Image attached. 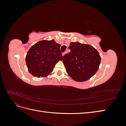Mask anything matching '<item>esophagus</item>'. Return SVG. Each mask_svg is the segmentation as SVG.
Returning <instances> with one entry per match:
<instances>
[{"label": "esophagus", "instance_id": "34e87169", "mask_svg": "<svg viewBox=\"0 0 126 126\" xmlns=\"http://www.w3.org/2000/svg\"><path fill=\"white\" fill-rule=\"evenodd\" d=\"M66 54V52H63V54H63V56H64V55H65Z\"/></svg>", "mask_w": 126, "mask_h": 126}]
</instances>
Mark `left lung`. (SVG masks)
Here are the masks:
<instances>
[{
    "label": "left lung",
    "mask_w": 126,
    "mask_h": 126,
    "mask_svg": "<svg viewBox=\"0 0 126 126\" xmlns=\"http://www.w3.org/2000/svg\"><path fill=\"white\" fill-rule=\"evenodd\" d=\"M70 52L63 56V62L66 71L76 81H85L96 74L101 57L96 49L89 45L71 42Z\"/></svg>",
    "instance_id": "left-lung-1"
}]
</instances>
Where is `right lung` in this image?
Wrapping results in <instances>:
<instances>
[{
  "mask_svg": "<svg viewBox=\"0 0 126 126\" xmlns=\"http://www.w3.org/2000/svg\"><path fill=\"white\" fill-rule=\"evenodd\" d=\"M60 45L54 40L38 42L29 49L26 57L29 72L35 77H46L53 71L56 63L62 60Z\"/></svg>",
  "mask_w": 126,
  "mask_h": 126,
  "instance_id": "right-lung-1",
  "label": "right lung"
}]
</instances>
